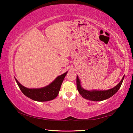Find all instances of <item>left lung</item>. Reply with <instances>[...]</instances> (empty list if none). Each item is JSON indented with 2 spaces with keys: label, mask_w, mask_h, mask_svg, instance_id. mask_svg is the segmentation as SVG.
Returning <instances> with one entry per match:
<instances>
[{
  "label": "left lung",
  "mask_w": 133,
  "mask_h": 133,
  "mask_svg": "<svg viewBox=\"0 0 133 133\" xmlns=\"http://www.w3.org/2000/svg\"><path fill=\"white\" fill-rule=\"evenodd\" d=\"M124 78V76H123L120 82L113 88L107 90H91L89 91L85 90L82 87L80 84V81L78 78V76H77L76 79V83H77V89L78 92L83 98L87 100L94 101V102H100L111 97L114 94H115L118 91L119 89L120 88L121 84Z\"/></svg>",
  "instance_id": "obj_1"
}]
</instances>
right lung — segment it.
<instances>
[{
    "mask_svg": "<svg viewBox=\"0 0 133 133\" xmlns=\"http://www.w3.org/2000/svg\"><path fill=\"white\" fill-rule=\"evenodd\" d=\"M67 71L56 78L52 83L46 87L39 89L26 88L18 82L15 78L18 86L24 95L37 102H48L55 99L57 96L61 85Z\"/></svg>",
    "mask_w": 133,
    "mask_h": 133,
    "instance_id": "right-lung-1",
    "label": "right lung"
}]
</instances>
